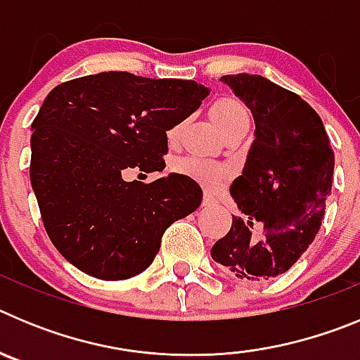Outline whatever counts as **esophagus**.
Here are the masks:
<instances>
[{
  "label": "esophagus",
  "instance_id": "obj_1",
  "mask_svg": "<svg viewBox=\"0 0 360 360\" xmlns=\"http://www.w3.org/2000/svg\"><path fill=\"white\" fill-rule=\"evenodd\" d=\"M216 205H218V202H216V198L212 195H205L203 196V200H202V207H205V209H212V207H216Z\"/></svg>",
  "mask_w": 360,
  "mask_h": 360
}]
</instances>
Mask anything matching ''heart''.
Listing matches in <instances>:
<instances>
[{
  "label": "heart",
  "mask_w": 360,
  "mask_h": 360,
  "mask_svg": "<svg viewBox=\"0 0 360 360\" xmlns=\"http://www.w3.org/2000/svg\"><path fill=\"white\" fill-rule=\"evenodd\" d=\"M211 117L221 133H227L229 129L241 126V124H249V111L236 97H219L218 101H214V104L211 106ZM178 131H180V126L171 128L167 131V141H176ZM173 167L176 173L195 178L207 189H218L224 186L229 176V169L225 165L203 160L198 157L178 158Z\"/></svg>",
  "instance_id": "b5f03b06"
}]
</instances>
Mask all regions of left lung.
I'll use <instances>...</instances> for the list:
<instances>
[{
    "instance_id": "1",
    "label": "left lung",
    "mask_w": 360,
    "mask_h": 360,
    "mask_svg": "<svg viewBox=\"0 0 360 360\" xmlns=\"http://www.w3.org/2000/svg\"><path fill=\"white\" fill-rule=\"evenodd\" d=\"M219 81L250 108L256 139L231 186L240 214L211 256L234 278L263 281L285 274L319 232L335 157L323 120L297 94L249 73Z\"/></svg>"
}]
</instances>
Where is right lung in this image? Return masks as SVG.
Returning <instances> with one entry per match:
<instances>
[{
    "mask_svg": "<svg viewBox=\"0 0 360 360\" xmlns=\"http://www.w3.org/2000/svg\"><path fill=\"white\" fill-rule=\"evenodd\" d=\"M207 95L200 82L129 72L72 79L46 95L32 122L30 182L46 234L73 266L106 281L141 274L165 229L198 209L193 178L122 174L164 169L165 131Z\"/></svg>",
    "mask_w": 360,
    "mask_h": 360,
    "instance_id": "obj_1",
    "label": "right lung"
}]
</instances>
